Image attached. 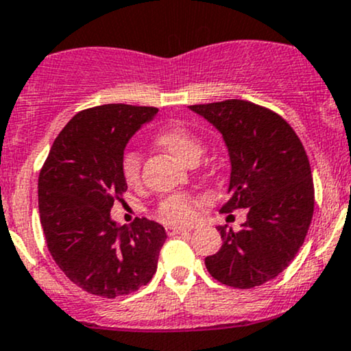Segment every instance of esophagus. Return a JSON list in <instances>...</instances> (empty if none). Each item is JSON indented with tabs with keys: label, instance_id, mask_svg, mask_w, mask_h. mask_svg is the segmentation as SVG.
Returning a JSON list of instances; mask_svg holds the SVG:
<instances>
[{
	"label": "esophagus",
	"instance_id": "obj_1",
	"mask_svg": "<svg viewBox=\"0 0 351 351\" xmlns=\"http://www.w3.org/2000/svg\"><path fill=\"white\" fill-rule=\"evenodd\" d=\"M193 230L191 227H178V226H168L167 232L168 235H175V234H184V232Z\"/></svg>",
	"mask_w": 351,
	"mask_h": 351
}]
</instances>
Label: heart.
<instances>
[{
    "instance_id": "obj_1",
    "label": "heart",
    "mask_w": 351,
    "mask_h": 351,
    "mask_svg": "<svg viewBox=\"0 0 351 351\" xmlns=\"http://www.w3.org/2000/svg\"><path fill=\"white\" fill-rule=\"evenodd\" d=\"M155 141L168 154L180 160L181 163L189 165V167L199 162L202 155L201 138L189 132L188 129L181 128V125L162 130ZM122 173H124V178L130 186L138 184V181H141V157L135 152L125 154L124 160H122ZM158 213L168 222H189L196 216V201L189 194H171L162 201Z\"/></svg>"
}]
</instances>
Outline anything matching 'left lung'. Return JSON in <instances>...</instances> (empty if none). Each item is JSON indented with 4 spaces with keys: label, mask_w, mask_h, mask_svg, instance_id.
<instances>
[{
    "label": "left lung",
    "mask_w": 351,
    "mask_h": 351,
    "mask_svg": "<svg viewBox=\"0 0 351 351\" xmlns=\"http://www.w3.org/2000/svg\"><path fill=\"white\" fill-rule=\"evenodd\" d=\"M188 108L219 130L229 152V199L221 210L248 209L239 232L217 226L222 247L206 268L222 285L255 288L286 269L309 230L314 183L306 150L281 116L248 101Z\"/></svg>",
    "instance_id": "8db88e82"
}]
</instances>
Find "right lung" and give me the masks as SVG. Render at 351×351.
Instances as JSON below:
<instances>
[{
    "instance_id": "obj_1",
    "label": "right lung",
    "mask_w": 351,
    "mask_h": 351,
    "mask_svg": "<svg viewBox=\"0 0 351 351\" xmlns=\"http://www.w3.org/2000/svg\"><path fill=\"white\" fill-rule=\"evenodd\" d=\"M157 108L104 104L78 112L58 137L39 175V213L50 255L70 281L114 299L137 291L157 271L163 226L137 219L119 226L114 201L128 189L125 147Z\"/></svg>"
}]
</instances>
